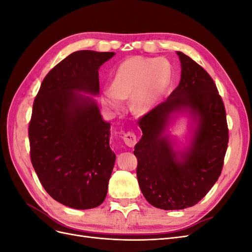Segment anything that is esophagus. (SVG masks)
Returning <instances> with one entry per match:
<instances>
[{"label": "esophagus", "mask_w": 252, "mask_h": 252, "mask_svg": "<svg viewBox=\"0 0 252 252\" xmlns=\"http://www.w3.org/2000/svg\"><path fill=\"white\" fill-rule=\"evenodd\" d=\"M123 140L129 147H133L136 144V135L133 132H127L124 134Z\"/></svg>", "instance_id": "34e87169"}]
</instances>
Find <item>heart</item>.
Returning a JSON list of instances; mask_svg holds the SVG:
<instances>
[{"instance_id":"b5f03b06","label":"heart","mask_w":252,"mask_h":252,"mask_svg":"<svg viewBox=\"0 0 252 252\" xmlns=\"http://www.w3.org/2000/svg\"><path fill=\"white\" fill-rule=\"evenodd\" d=\"M170 82L171 68L166 60L131 57L119 65L111 88L103 90L102 100L107 107L120 110L123 100L131 97V110L144 114L159 102Z\"/></svg>"}]
</instances>
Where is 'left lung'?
I'll return each instance as SVG.
<instances>
[{"label": "left lung", "mask_w": 252, "mask_h": 252, "mask_svg": "<svg viewBox=\"0 0 252 252\" xmlns=\"http://www.w3.org/2000/svg\"><path fill=\"white\" fill-rule=\"evenodd\" d=\"M177 55L179 85L141 119L143 135L133 151L143 195L164 210L184 209L201 201L220 177L228 146L225 107L215 82L185 53ZM181 116L190 120L185 145L169 130Z\"/></svg>", "instance_id": "8db88e82"}]
</instances>
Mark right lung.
Here are the masks:
<instances>
[{
    "instance_id": "1",
    "label": "right lung",
    "mask_w": 252,
    "mask_h": 252,
    "mask_svg": "<svg viewBox=\"0 0 252 252\" xmlns=\"http://www.w3.org/2000/svg\"><path fill=\"white\" fill-rule=\"evenodd\" d=\"M114 52L75 51L45 77L29 123L30 158L48 194L68 207L91 209L107 194L116 162L110 123L93 96L98 69Z\"/></svg>"
}]
</instances>
